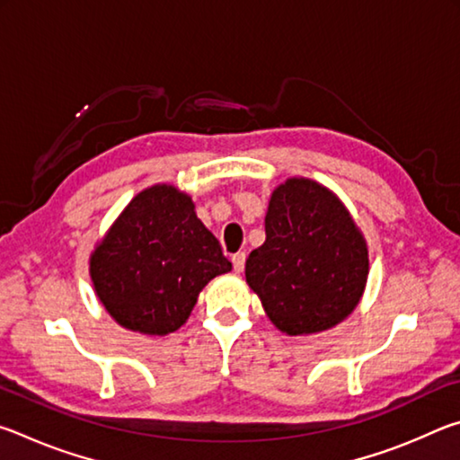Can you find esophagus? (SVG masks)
Wrapping results in <instances>:
<instances>
[{
    "label": "esophagus",
    "instance_id": "esophagus-1",
    "mask_svg": "<svg viewBox=\"0 0 460 460\" xmlns=\"http://www.w3.org/2000/svg\"><path fill=\"white\" fill-rule=\"evenodd\" d=\"M231 261H233V270H235L237 274H241V271H243V268H245V253L243 252L233 253Z\"/></svg>",
    "mask_w": 460,
    "mask_h": 460
}]
</instances>
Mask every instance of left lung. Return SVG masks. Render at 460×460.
<instances>
[{"label":"left lung","instance_id":"1","mask_svg":"<svg viewBox=\"0 0 460 460\" xmlns=\"http://www.w3.org/2000/svg\"><path fill=\"white\" fill-rule=\"evenodd\" d=\"M367 274V243L337 194L310 178L271 192L266 241L249 253L245 279L279 331L296 337L342 323Z\"/></svg>","mask_w":460,"mask_h":460}]
</instances>
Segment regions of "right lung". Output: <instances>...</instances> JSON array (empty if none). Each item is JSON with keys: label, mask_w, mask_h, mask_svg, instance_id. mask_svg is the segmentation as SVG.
Here are the masks:
<instances>
[{"label": "right lung", "mask_w": 460, "mask_h": 460, "mask_svg": "<svg viewBox=\"0 0 460 460\" xmlns=\"http://www.w3.org/2000/svg\"><path fill=\"white\" fill-rule=\"evenodd\" d=\"M227 271L219 241L172 184L136 194L89 260L93 286L115 323L158 337L181 329L202 288Z\"/></svg>", "instance_id": "right-lung-1"}]
</instances>
